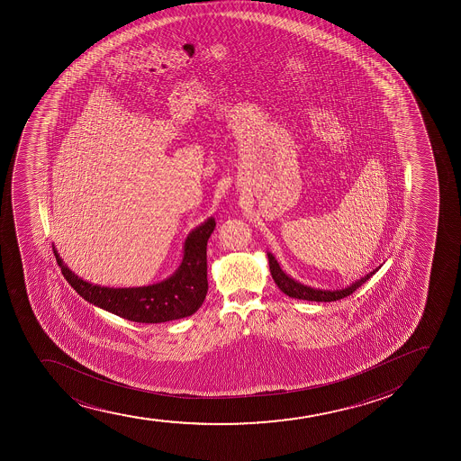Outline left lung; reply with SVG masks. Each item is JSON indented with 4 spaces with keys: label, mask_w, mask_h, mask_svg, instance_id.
Returning a JSON list of instances; mask_svg holds the SVG:
<instances>
[{
    "label": "left lung",
    "mask_w": 461,
    "mask_h": 461,
    "mask_svg": "<svg viewBox=\"0 0 461 461\" xmlns=\"http://www.w3.org/2000/svg\"><path fill=\"white\" fill-rule=\"evenodd\" d=\"M267 258H269L270 276L276 281V286L280 287L281 292H285L286 295L291 298H298V300H307V302H337L341 300L344 296L350 295L352 292L357 291L361 285H365L366 281L369 280L376 270L380 269L381 266L361 276L360 280L354 281L350 286L343 287V289H334V291H328V289H315V287L306 286L302 285L300 281H295L291 276H287L281 269L276 257L267 252Z\"/></svg>",
    "instance_id": "8db88e82"
}]
</instances>
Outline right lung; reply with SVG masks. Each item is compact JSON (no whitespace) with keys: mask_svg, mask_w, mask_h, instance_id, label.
I'll return each mask as SVG.
<instances>
[{"mask_svg":"<svg viewBox=\"0 0 461 461\" xmlns=\"http://www.w3.org/2000/svg\"><path fill=\"white\" fill-rule=\"evenodd\" d=\"M215 229L209 217L191 230L185 241L183 261L166 280L140 287H104L83 280L64 265L53 246L64 278L86 302L135 323H166L191 317L202 306L207 294V240Z\"/></svg>","mask_w":461,"mask_h":461,"instance_id":"1","label":"right lung"}]
</instances>
